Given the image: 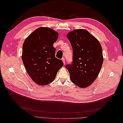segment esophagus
Returning <instances> with one entry per match:
<instances>
[{
  "mask_svg": "<svg viewBox=\"0 0 123 123\" xmlns=\"http://www.w3.org/2000/svg\"><path fill=\"white\" fill-rule=\"evenodd\" d=\"M62 61L63 62H64V64H65V58L64 57H63L62 59Z\"/></svg>",
  "mask_w": 123,
  "mask_h": 123,
  "instance_id": "34e87169",
  "label": "esophagus"
}]
</instances>
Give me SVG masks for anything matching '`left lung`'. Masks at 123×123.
Wrapping results in <instances>:
<instances>
[{
	"label": "left lung",
	"instance_id": "obj_1",
	"mask_svg": "<svg viewBox=\"0 0 123 123\" xmlns=\"http://www.w3.org/2000/svg\"><path fill=\"white\" fill-rule=\"evenodd\" d=\"M67 37L73 50L72 62L65 67L75 85L86 88L97 78L103 63L102 48L93 36L84 29L75 30Z\"/></svg>",
	"mask_w": 123,
	"mask_h": 123
}]
</instances>
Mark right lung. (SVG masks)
Listing matches in <instances>:
<instances>
[{"mask_svg":"<svg viewBox=\"0 0 123 123\" xmlns=\"http://www.w3.org/2000/svg\"><path fill=\"white\" fill-rule=\"evenodd\" d=\"M58 37V33L52 29L40 27L24 43L22 60L29 76L38 85H46L52 82L64 65L62 60L55 57L53 43Z\"/></svg>","mask_w":123,"mask_h":123,"instance_id":"1","label":"right lung"}]
</instances>
